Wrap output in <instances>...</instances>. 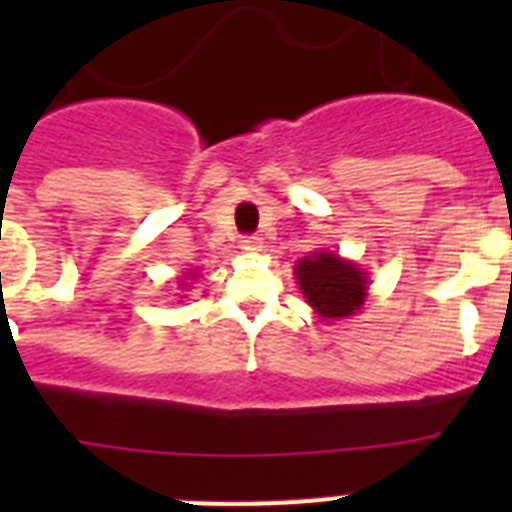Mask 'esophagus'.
Segmentation results:
<instances>
[{
  "instance_id": "obj_1",
  "label": "esophagus",
  "mask_w": 512,
  "mask_h": 512,
  "mask_svg": "<svg viewBox=\"0 0 512 512\" xmlns=\"http://www.w3.org/2000/svg\"><path fill=\"white\" fill-rule=\"evenodd\" d=\"M241 251L243 253H259L261 251V238H256V235H243Z\"/></svg>"
}]
</instances>
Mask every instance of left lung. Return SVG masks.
Returning a JSON list of instances; mask_svg holds the SVG:
<instances>
[{
	"mask_svg": "<svg viewBox=\"0 0 512 512\" xmlns=\"http://www.w3.org/2000/svg\"><path fill=\"white\" fill-rule=\"evenodd\" d=\"M297 282L323 320L351 318L366 300V271L338 253L318 251L295 266Z\"/></svg>",
	"mask_w": 512,
	"mask_h": 512,
	"instance_id": "obj_1",
	"label": "left lung"
}]
</instances>
